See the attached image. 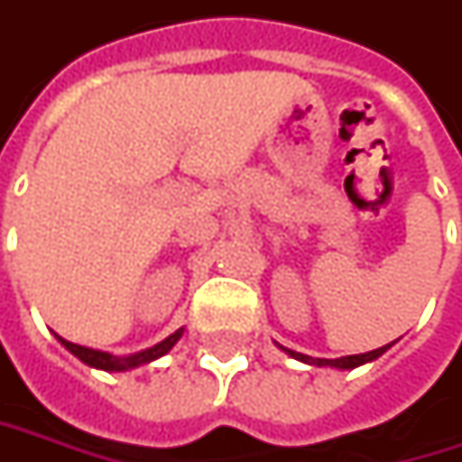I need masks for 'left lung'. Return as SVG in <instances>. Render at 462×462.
<instances>
[{
    "mask_svg": "<svg viewBox=\"0 0 462 462\" xmlns=\"http://www.w3.org/2000/svg\"><path fill=\"white\" fill-rule=\"evenodd\" d=\"M393 344L388 346H380V349L367 351V354H349V356H338V359H312L308 354H300V351H291V349H282L287 351L290 356L294 359H300V362H305V365H315V367H336V370H354V367H359V365H367L372 359H377V356H383L385 351L391 349Z\"/></svg>",
    "mask_w": 462,
    "mask_h": 462,
    "instance_id": "8db88e82",
    "label": "left lung"
}]
</instances>
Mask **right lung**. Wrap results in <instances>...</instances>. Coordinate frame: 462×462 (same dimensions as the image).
I'll use <instances>...</instances> for the list:
<instances>
[{
	"label": "right lung",
	"mask_w": 462,
	"mask_h": 462,
	"mask_svg": "<svg viewBox=\"0 0 462 462\" xmlns=\"http://www.w3.org/2000/svg\"><path fill=\"white\" fill-rule=\"evenodd\" d=\"M183 336V328H178L175 333H171L165 341H160V344H154L152 349L144 351H136V354H129V356H113L108 351H97V349H88V346H79V344H71L67 338H61V336H56L67 349L77 356V359H82L85 365H90L95 370H106V372H126L134 370V367H142V365H150L154 359H160V356H165L168 351L178 344V338Z\"/></svg>",
	"instance_id": "add662e5"
}]
</instances>
